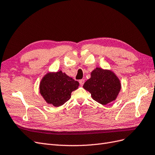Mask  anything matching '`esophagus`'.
I'll return each mask as SVG.
<instances>
[{"label": "esophagus", "instance_id": "obj_1", "mask_svg": "<svg viewBox=\"0 0 155 155\" xmlns=\"http://www.w3.org/2000/svg\"><path fill=\"white\" fill-rule=\"evenodd\" d=\"M79 84H80V85L82 86V85H83L84 83H85V79H80V80L79 81Z\"/></svg>", "mask_w": 155, "mask_h": 155}]
</instances>
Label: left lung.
Segmentation results:
<instances>
[{
  "label": "left lung",
  "instance_id": "obj_1",
  "mask_svg": "<svg viewBox=\"0 0 155 155\" xmlns=\"http://www.w3.org/2000/svg\"><path fill=\"white\" fill-rule=\"evenodd\" d=\"M83 88L91 94L92 99L102 105H107L116 99L121 89L120 79L109 70L96 68L91 72L90 79Z\"/></svg>",
  "mask_w": 155,
  "mask_h": 155
}]
</instances>
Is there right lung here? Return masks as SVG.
Segmentation results:
<instances>
[{
    "label": "right lung",
    "instance_id": "1",
    "mask_svg": "<svg viewBox=\"0 0 155 155\" xmlns=\"http://www.w3.org/2000/svg\"><path fill=\"white\" fill-rule=\"evenodd\" d=\"M79 82L61 71L48 73L40 83V93L46 103L59 107L71 97L72 91L76 90Z\"/></svg>",
    "mask_w": 155,
    "mask_h": 155
}]
</instances>
